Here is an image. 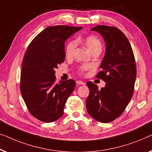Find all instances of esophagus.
Masks as SVG:
<instances>
[{
	"label": "esophagus",
	"mask_w": 152,
	"mask_h": 152,
	"mask_svg": "<svg viewBox=\"0 0 152 152\" xmlns=\"http://www.w3.org/2000/svg\"><path fill=\"white\" fill-rule=\"evenodd\" d=\"M76 84L77 85H85V83L83 82V81H81V80H77L76 81Z\"/></svg>",
	"instance_id": "esophagus-1"
}]
</instances>
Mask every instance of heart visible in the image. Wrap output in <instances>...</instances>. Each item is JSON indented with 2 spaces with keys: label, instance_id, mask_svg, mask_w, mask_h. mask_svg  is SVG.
<instances>
[{
  "label": "heart",
  "instance_id": "b5f03b06",
  "mask_svg": "<svg viewBox=\"0 0 152 152\" xmlns=\"http://www.w3.org/2000/svg\"><path fill=\"white\" fill-rule=\"evenodd\" d=\"M83 43L85 45L87 49L90 51V52H93L94 51L101 50H102V44L100 40L94 36H88L83 38L82 40ZM76 47V40H70L67 42L65 46V55L66 56L69 58L72 57L74 54V50ZM85 68L82 67L80 68V72H83Z\"/></svg>",
  "mask_w": 152,
  "mask_h": 152
}]
</instances>
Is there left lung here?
<instances>
[{
  "label": "left lung",
  "mask_w": 152,
  "mask_h": 152,
  "mask_svg": "<svg viewBox=\"0 0 152 152\" xmlns=\"http://www.w3.org/2000/svg\"><path fill=\"white\" fill-rule=\"evenodd\" d=\"M105 42V54L100 64L102 70L96 78L106 83L98 89L91 81L87 83L89 94L86 100L88 114L100 123H110L123 114L134 94L136 78L134 55L127 38L115 27L98 25L91 29Z\"/></svg>",
  "instance_id": "8db88e82"
}]
</instances>
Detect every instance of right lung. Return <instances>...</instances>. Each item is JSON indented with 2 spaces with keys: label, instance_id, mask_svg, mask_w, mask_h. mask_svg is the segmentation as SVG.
I'll return each instance as SVG.
<instances>
[{
  "label": "right lung",
  "instance_id": "1",
  "mask_svg": "<svg viewBox=\"0 0 152 152\" xmlns=\"http://www.w3.org/2000/svg\"><path fill=\"white\" fill-rule=\"evenodd\" d=\"M81 27L56 25L47 27L34 38L22 63L20 91L29 112L36 118L52 123L63 115L67 98L76 82L56 83L55 69L65 61V42Z\"/></svg>",
  "mask_w": 152,
  "mask_h": 152
}]
</instances>
